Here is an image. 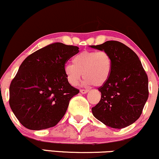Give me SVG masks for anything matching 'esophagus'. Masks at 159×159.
I'll return each instance as SVG.
<instances>
[{
    "label": "esophagus",
    "instance_id": "34e87169",
    "mask_svg": "<svg viewBox=\"0 0 159 159\" xmlns=\"http://www.w3.org/2000/svg\"><path fill=\"white\" fill-rule=\"evenodd\" d=\"M88 90H80V92L82 94H85V93H88Z\"/></svg>",
    "mask_w": 159,
    "mask_h": 159
}]
</instances>
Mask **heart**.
Wrapping results in <instances>:
<instances>
[{"instance_id":"1","label":"heart","mask_w":159,"mask_h":159,"mask_svg":"<svg viewBox=\"0 0 159 159\" xmlns=\"http://www.w3.org/2000/svg\"><path fill=\"white\" fill-rule=\"evenodd\" d=\"M112 66V58L107 52L84 51L74 57L72 65L65 66L64 74L73 87L78 85L83 75L85 85L102 86L110 78Z\"/></svg>"}]
</instances>
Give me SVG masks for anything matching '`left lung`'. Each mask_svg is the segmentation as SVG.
Segmentation results:
<instances>
[{
  "mask_svg": "<svg viewBox=\"0 0 159 159\" xmlns=\"http://www.w3.org/2000/svg\"><path fill=\"white\" fill-rule=\"evenodd\" d=\"M90 47L105 51L112 58L109 79L98 88L101 99L92 107L96 119L114 129L134 123L142 114L149 96L148 78L138 55L118 41Z\"/></svg>",
  "mask_w": 159,
  "mask_h": 159,
  "instance_id": "obj_1",
  "label": "left lung"
}]
</instances>
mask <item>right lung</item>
I'll return each instance as SVG.
<instances>
[{
	"mask_svg": "<svg viewBox=\"0 0 159 159\" xmlns=\"http://www.w3.org/2000/svg\"><path fill=\"white\" fill-rule=\"evenodd\" d=\"M78 47L61 43L29 55L10 86V105L19 121L31 130L53 127L66 114L70 99L79 93L64 74L65 63Z\"/></svg>",
	"mask_w": 159,
	"mask_h": 159,
	"instance_id": "obj_1",
	"label": "right lung"
}]
</instances>
